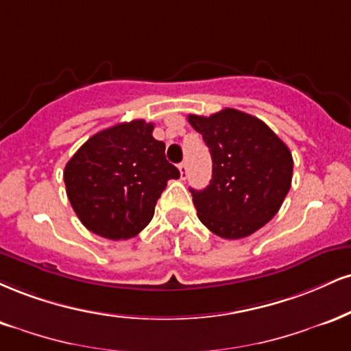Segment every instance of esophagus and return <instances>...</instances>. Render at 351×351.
Here are the masks:
<instances>
[{
	"label": "esophagus",
	"mask_w": 351,
	"mask_h": 351,
	"mask_svg": "<svg viewBox=\"0 0 351 351\" xmlns=\"http://www.w3.org/2000/svg\"><path fill=\"white\" fill-rule=\"evenodd\" d=\"M178 170H180L181 180L186 178V175H188V165H186V162H181V163L178 165Z\"/></svg>",
	"instance_id": "obj_1"
}]
</instances>
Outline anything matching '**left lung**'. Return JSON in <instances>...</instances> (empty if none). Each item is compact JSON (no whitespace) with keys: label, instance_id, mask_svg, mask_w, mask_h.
I'll return each mask as SVG.
<instances>
[{"label":"left lung","instance_id":"8db88e82","mask_svg":"<svg viewBox=\"0 0 351 351\" xmlns=\"http://www.w3.org/2000/svg\"><path fill=\"white\" fill-rule=\"evenodd\" d=\"M213 158V180L189 188L197 217L222 239H243L271 221L293 180V155L258 117L226 108L213 116L189 114Z\"/></svg>","mask_w":351,"mask_h":351}]
</instances>
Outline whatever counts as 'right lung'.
I'll list each match as a JSON object with an SVG mask.
<instances>
[{
	"instance_id": "1",
	"label": "right lung",
	"mask_w": 351,
	"mask_h": 351,
	"mask_svg": "<svg viewBox=\"0 0 351 351\" xmlns=\"http://www.w3.org/2000/svg\"><path fill=\"white\" fill-rule=\"evenodd\" d=\"M152 132V122H121L88 138L66 163V196L93 234L135 237L154 217L167 181L180 178L165 158V143Z\"/></svg>"
}]
</instances>
